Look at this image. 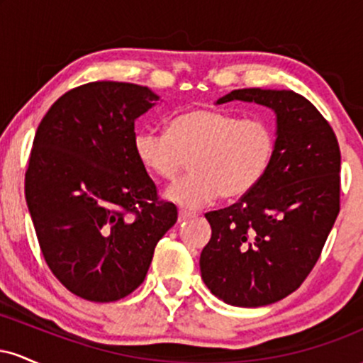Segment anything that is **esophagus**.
Returning a JSON list of instances; mask_svg holds the SVG:
<instances>
[{
	"label": "esophagus",
	"mask_w": 363,
	"mask_h": 363,
	"mask_svg": "<svg viewBox=\"0 0 363 363\" xmlns=\"http://www.w3.org/2000/svg\"><path fill=\"white\" fill-rule=\"evenodd\" d=\"M193 216H196V213H193V211L181 210V211H179V222H186V220L193 218Z\"/></svg>",
	"instance_id": "obj_1"
}]
</instances>
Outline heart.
I'll return each mask as SVG.
<instances>
[{
	"instance_id": "obj_1",
	"label": "heart",
	"mask_w": 363,
	"mask_h": 363,
	"mask_svg": "<svg viewBox=\"0 0 363 363\" xmlns=\"http://www.w3.org/2000/svg\"><path fill=\"white\" fill-rule=\"evenodd\" d=\"M138 162L165 182H174L189 160L191 176L167 191L169 201L194 210L213 201L242 198L259 184L274 153V133L257 119L211 107H194L170 119L167 135L138 131Z\"/></svg>"
}]
</instances>
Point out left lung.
Returning <instances> with one entry per match:
<instances>
[{
  "mask_svg": "<svg viewBox=\"0 0 363 363\" xmlns=\"http://www.w3.org/2000/svg\"><path fill=\"white\" fill-rule=\"evenodd\" d=\"M232 101L274 111V153L251 193L205 215L211 239L199 268L220 301L261 307L297 290L318 262L340 213L341 153L328 121L295 91L240 89L216 104Z\"/></svg>",
  "mask_w": 363,
  "mask_h": 363,
  "instance_id": "8db88e82",
  "label": "left lung"
}]
</instances>
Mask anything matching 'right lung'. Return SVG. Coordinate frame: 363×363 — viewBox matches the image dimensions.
I'll use <instances>...</instances> for the list:
<instances>
[{"mask_svg":"<svg viewBox=\"0 0 363 363\" xmlns=\"http://www.w3.org/2000/svg\"><path fill=\"white\" fill-rule=\"evenodd\" d=\"M157 101L135 83H85L61 95L37 128L27 206L49 269L85 301L116 302L138 289L177 222L133 148L135 121Z\"/></svg>","mask_w":363,"mask_h":363,"instance_id":"right-lung-1","label":"right lung"}]
</instances>
